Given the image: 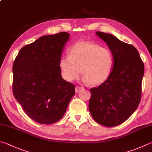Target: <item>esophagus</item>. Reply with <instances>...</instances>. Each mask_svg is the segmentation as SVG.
<instances>
[{
	"label": "esophagus",
	"instance_id": "34e87169",
	"mask_svg": "<svg viewBox=\"0 0 152 152\" xmlns=\"http://www.w3.org/2000/svg\"><path fill=\"white\" fill-rule=\"evenodd\" d=\"M83 89V87H79V86H77V87H75V92L76 93H79L80 91Z\"/></svg>",
	"mask_w": 152,
	"mask_h": 152
}]
</instances>
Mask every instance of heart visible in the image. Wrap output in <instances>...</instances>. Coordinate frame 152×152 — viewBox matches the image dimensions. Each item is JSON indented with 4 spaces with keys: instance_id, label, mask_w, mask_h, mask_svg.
<instances>
[{
    "instance_id": "obj_1",
    "label": "heart",
    "mask_w": 152,
    "mask_h": 152,
    "mask_svg": "<svg viewBox=\"0 0 152 152\" xmlns=\"http://www.w3.org/2000/svg\"><path fill=\"white\" fill-rule=\"evenodd\" d=\"M69 56L59 60L62 76L67 81L77 80L82 75L84 81L92 85L104 83L113 67L111 51L94 42L80 41L68 50Z\"/></svg>"
}]
</instances>
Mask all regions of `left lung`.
<instances>
[{"mask_svg":"<svg viewBox=\"0 0 152 152\" xmlns=\"http://www.w3.org/2000/svg\"><path fill=\"white\" fill-rule=\"evenodd\" d=\"M96 35L107 44L114 65L107 81L90 89L88 109L97 123L113 127L125 122L138 108L144 65L132 45L107 33L97 31Z\"/></svg>","mask_w":152,"mask_h":152,"instance_id":"1","label":"left lung"}]
</instances>
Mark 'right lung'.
I'll return each mask as SVG.
<instances>
[{
	"label": "right lung",
	"mask_w": 152,
	"mask_h": 152,
	"mask_svg": "<svg viewBox=\"0 0 152 152\" xmlns=\"http://www.w3.org/2000/svg\"><path fill=\"white\" fill-rule=\"evenodd\" d=\"M69 37L67 32L42 36L23 47L14 61V98L39 124L59 121L75 94V86L62 78L59 65Z\"/></svg>",
	"instance_id": "add662e5"
}]
</instances>
